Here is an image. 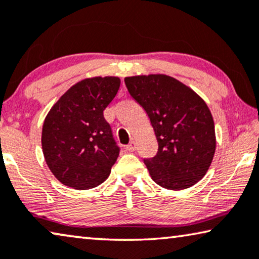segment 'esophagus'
I'll list each match as a JSON object with an SVG mask.
<instances>
[{"label": "esophagus", "instance_id": "esophagus-1", "mask_svg": "<svg viewBox=\"0 0 259 259\" xmlns=\"http://www.w3.org/2000/svg\"><path fill=\"white\" fill-rule=\"evenodd\" d=\"M126 151H128V152H134V151H136V144H134L133 141L130 142V144L126 146Z\"/></svg>", "mask_w": 259, "mask_h": 259}]
</instances>
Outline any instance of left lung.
<instances>
[{
  "instance_id": "obj_1",
  "label": "left lung",
  "mask_w": 259,
  "mask_h": 259,
  "mask_svg": "<svg viewBox=\"0 0 259 259\" xmlns=\"http://www.w3.org/2000/svg\"><path fill=\"white\" fill-rule=\"evenodd\" d=\"M132 98L146 111L159 144L145 159L153 181L181 190L200 181L216 148L215 126L207 104L192 89L164 74L125 78Z\"/></svg>"
}]
</instances>
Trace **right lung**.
I'll use <instances>...</instances> for the list:
<instances>
[{"mask_svg":"<svg viewBox=\"0 0 259 259\" xmlns=\"http://www.w3.org/2000/svg\"><path fill=\"white\" fill-rule=\"evenodd\" d=\"M119 86L117 77L84 79L67 90L48 113L42 131L43 154L63 185L90 189L110 175L120 147L104 110Z\"/></svg>","mask_w":259,"mask_h":259,"instance_id":"right-lung-1","label":"right lung"}]
</instances>
